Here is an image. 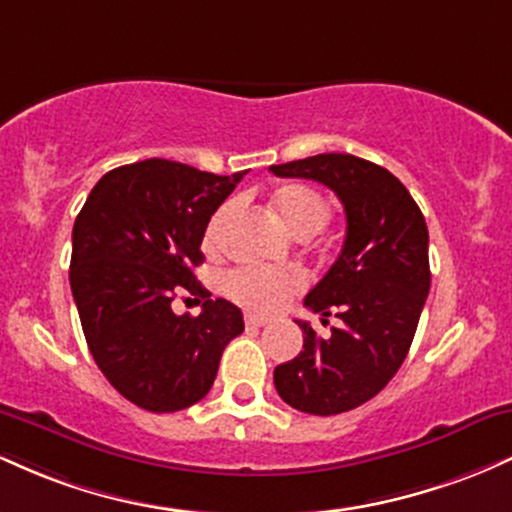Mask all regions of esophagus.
Returning a JSON list of instances; mask_svg holds the SVG:
<instances>
[{
    "instance_id": "34e87169",
    "label": "esophagus",
    "mask_w": 512,
    "mask_h": 512,
    "mask_svg": "<svg viewBox=\"0 0 512 512\" xmlns=\"http://www.w3.org/2000/svg\"><path fill=\"white\" fill-rule=\"evenodd\" d=\"M244 321H246V326H268L271 324V317H263V314L249 312V314H244Z\"/></svg>"
}]
</instances>
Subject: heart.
I'll return each mask as SVG.
<instances>
[{"label":"heart","mask_w":512,"mask_h":512,"mask_svg":"<svg viewBox=\"0 0 512 512\" xmlns=\"http://www.w3.org/2000/svg\"><path fill=\"white\" fill-rule=\"evenodd\" d=\"M273 210L278 212L280 222L290 229L295 237H314L324 229L331 217V208L326 198L304 183H290L273 195ZM232 203L222 205L210 217L205 229V244L215 249L220 244L222 229H225ZM307 278L297 268H263V266H241L225 278V290L232 300L251 309L271 312L278 309L287 297L300 292Z\"/></svg>","instance_id":"obj_1"}]
</instances>
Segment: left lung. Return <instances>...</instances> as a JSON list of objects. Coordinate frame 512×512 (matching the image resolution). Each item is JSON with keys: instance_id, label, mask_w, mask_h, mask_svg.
<instances>
[{"instance_id": "1", "label": "left lung", "mask_w": 512, "mask_h": 512, "mask_svg": "<svg viewBox=\"0 0 512 512\" xmlns=\"http://www.w3.org/2000/svg\"><path fill=\"white\" fill-rule=\"evenodd\" d=\"M280 179L329 186L346 210V241L329 273L304 297L341 326L321 338L297 321L304 350L273 372L292 409L333 416L380 394L409 353L430 290L428 227L406 186L353 154H317L271 166Z\"/></svg>"}]
</instances>
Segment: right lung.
Segmentation results:
<instances>
[{"label":"right lung","mask_w":512,"mask_h":512,"mask_svg":"<svg viewBox=\"0 0 512 512\" xmlns=\"http://www.w3.org/2000/svg\"><path fill=\"white\" fill-rule=\"evenodd\" d=\"M246 171L217 176L169 159L108 171L72 229L70 285L99 370L135 406L171 413L203 399L222 350L244 331L241 309L195 280L205 229ZM191 291L198 318L173 314Z\"/></svg>","instance_id":"obj_1"}]
</instances>
